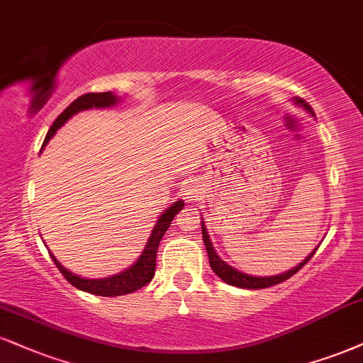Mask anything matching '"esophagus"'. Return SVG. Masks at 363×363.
Returning <instances> with one entry per match:
<instances>
[{"label": "esophagus", "instance_id": "esophagus-1", "mask_svg": "<svg viewBox=\"0 0 363 363\" xmlns=\"http://www.w3.org/2000/svg\"><path fill=\"white\" fill-rule=\"evenodd\" d=\"M196 194H198V186H196L194 182H186V186H184L186 199H193V198H196Z\"/></svg>", "mask_w": 363, "mask_h": 363}]
</instances>
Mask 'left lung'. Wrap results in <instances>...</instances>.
I'll return each mask as SVG.
<instances>
[{
    "label": "left lung",
    "mask_w": 363,
    "mask_h": 363,
    "mask_svg": "<svg viewBox=\"0 0 363 363\" xmlns=\"http://www.w3.org/2000/svg\"><path fill=\"white\" fill-rule=\"evenodd\" d=\"M294 104H298V106H303L304 110H308L309 113L311 111V106L304 101V99H299V98H294ZM201 231H203V240H204V247H206L208 250V259H209V265H211L213 272L216 274L218 277L221 279V281H225L226 284H230V286H235V287H240V289H265V287H270V286H276V284H281L284 281H287V279L294 276L298 270H301L304 267V265L308 264L309 259L314 255V252L318 250V248H314V250L309 253V255L301 262L299 265H296L294 269L287 270V272L284 274H279V276H270V277H253V276H248V274H243L240 272V270L233 269L231 265L226 264L225 260H221V257H218V253L215 252V247L211 245V240H209V235L206 231V226H204V221H201Z\"/></svg>",
    "instance_id": "obj_1"
}]
</instances>
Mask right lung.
<instances>
[{
    "mask_svg": "<svg viewBox=\"0 0 363 363\" xmlns=\"http://www.w3.org/2000/svg\"><path fill=\"white\" fill-rule=\"evenodd\" d=\"M118 101H120V98H116V94H113L111 91H108V93H87V94L79 96L76 101H72L59 116H57V120L52 123L49 132H47V137L43 140L42 148L49 143V140L54 137L57 130H59L60 126L69 120V118L76 115V113L91 110V108H110V106H115ZM182 208H184V201H176L172 206L165 209L162 215L159 216V220H157L154 230H152L150 237H148L147 245L143 248L142 255L138 257V260L135 262L132 267L125 269L123 272L115 274V276L111 277H104V279L79 277L76 276V274H72L71 270L65 269L64 265L60 264L54 255H52V253L50 257L52 260H54V264L57 265V269L60 270V274H62V276L67 279L74 287H77V289L89 292V294H96V296H106V298L130 294V292H135L138 291L140 287L147 286V284L154 279L157 248H159V243L160 240H162L164 233L167 231L170 223H172L174 216H176Z\"/></svg>",
    "mask_w": 363,
    "mask_h": 363,
    "instance_id": "add662e5",
    "label": "right lung"
}]
</instances>
